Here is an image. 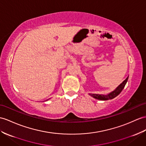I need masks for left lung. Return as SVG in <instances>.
Segmentation results:
<instances>
[{"instance_id": "obj_1", "label": "left lung", "mask_w": 146, "mask_h": 146, "mask_svg": "<svg viewBox=\"0 0 146 146\" xmlns=\"http://www.w3.org/2000/svg\"><path fill=\"white\" fill-rule=\"evenodd\" d=\"M127 80H128V77H127L126 79L124 80L123 82L116 88L115 90H113V92H110V94H108L107 95H99V94H89V95L92 96V97L97 99V100H111V99L114 98L115 97H116V96H118L121 93V91L124 88V86H125L126 84L127 83Z\"/></svg>"}]
</instances>
